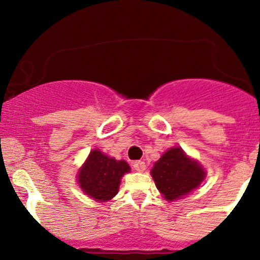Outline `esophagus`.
<instances>
[{"label": "esophagus", "mask_w": 260, "mask_h": 260, "mask_svg": "<svg viewBox=\"0 0 260 260\" xmlns=\"http://www.w3.org/2000/svg\"><path fill=\"white\" fill-rule=\"evenodd\" d=\"M133 169L137 172H143L146 170V164L143 161H136L133 162Z\"/></svg>", "instance_id": "esophagus-1"}]
</instances>
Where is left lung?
Returning a JSON list of instances; mask_svg holds the SVG:
<instances>
[{
	"mask_svg": "<svg viewBox=\"0 0 260 260\" xmlns=\"http://www.w3.org/2000/svg\"><path fill=\"white\" fill-rule=\"evenodd\" d=\"M151 175L164 198L169 201H175L198 188L205 179L206 172L182 148L172 147L153 165Z\"/></svg>",
	"mask_w": 260,
	"mask_h": 260,
	"instance_id": "8db88e82",
	"label": "left lung"
}]
</instances>
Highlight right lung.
<instances>
[{
    "mask_svg": "<svg viewBox=\"0 0 260 260\" xmlns=\"http://www.w3.org/2000/svg\"><path fill=\"white\" fill-rule=\"evenodd\" d=\"M129 171L125 161H117L99 149H93L78 172V183L85 195L104 203L117 195L120 179Z\"/></svg>",
    "mask_w": 260,
    "mask_h": 260,
    "instance_id": "right-lung-1",
    "label": "right lung"
}]
</instances>
